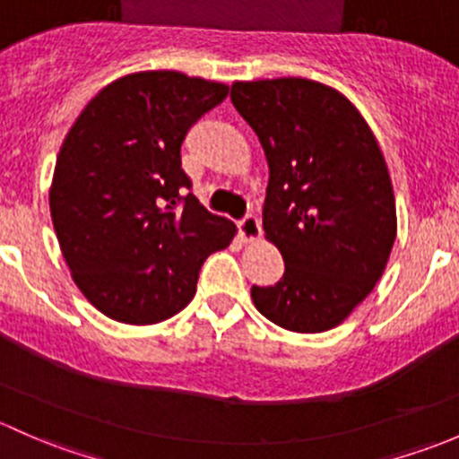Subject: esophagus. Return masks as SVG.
Returning a JSON list of instances; mask_svg holds the SVG:
<instances>
[{
  "label": "esophagus",
  "mask_w": 459,
  "mask_h": 459,
  "mask_svg": "<svg viewBox=\"0 0 459 459\" xmlns=\"http://www.w3.org/2000/svg\"><path fill=\"white\" fill-rule=\"evenodd\" d=\"M238 234L245 243H254V240L261 238V221L254 214H247L238 223Z\"/></svg>",
  "instance_id": "1"
}]
</instances>
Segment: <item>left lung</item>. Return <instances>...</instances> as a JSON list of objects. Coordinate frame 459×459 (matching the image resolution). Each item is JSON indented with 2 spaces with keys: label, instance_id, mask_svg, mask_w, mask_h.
<instances>
[{
  "label": "left lung",
  "instance_id": "8db88e82",
  "mask_svg": "<svg viewBox=\"0 0 459 459\" xmlns=\"http://www.w3.org/2000/svg\"><path fill=\"white\" fill-rule=\"evenodd\" d=\"M269 168L264 238L282 254L273 287H252L264 318L320 333L351 316L385 273L398 234L376 134L342 92L302 77L231 83Z\"/></svg>",
  "mask_w": 459,
  "mask_h": 459
}]
</instances>
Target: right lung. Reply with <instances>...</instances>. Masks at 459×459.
I'll list each match as a JSON object with an SVG mask.
<instances>
[{"mask_svg":"<svg viewBox=\"0 0 459 459\" xmlns=\"http://www.w3.org/2000/svg\"><path fill=\"white\" fill-rule=\"evenodd\" d=\"M230 86L143 70L99 90L61 143L48 201L74 285L103 316L157 325L190 305L198 269L234 240L181 169L187 130Z\"/></svg>","mask_w":459,"mask_h":459,"instance_id":"right-lung-1","label":"right lung"}]
</instances>
